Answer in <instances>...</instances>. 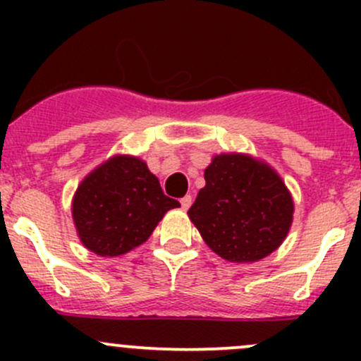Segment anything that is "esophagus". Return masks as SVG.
<instances>
[{
    "instance_id": "1",
    "label": "esophagus",
    "mask_w": 361,
    "mask_h": 361,
    "mask_svg": "<svg viewBox=\"0 0 361 361\" xmlns=\"http://www.w3.org/2000/svg\"><path fill=\"white\" fill-rule=\"evenodd\" d=\"M181 207H183V209L185 211H187L188 209V207H190L192 206V195H185V197L183 199H181Z\"/></svg>"
}]
</instances>
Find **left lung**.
Returning <instances> with one entry per match:
<instances>
[{
  "mask_svg": "<svg viewBox=\"0 0 361 361\" xmlns=\"http://www.w3.org/2000/svg\"><path fill=\"white\" fill-rule=\"evenodd\" d=\"M204 180L188 216L214 253L243 264L267 257L285 241L293 201L267 164L248 155H216Z\"/></svg>",
  "mask_w": 361,
  "mask_h": 361,
  "instance_id": "8db88e82",
  "label": "left lung"
}]
</instances>
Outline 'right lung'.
<instances>
[{"mask_svg":"<svg viewBox=\"0 0 361 361\" xmlns=\"http://www.w3.org/2000/svg\"><path fill=\"white\" fill-rule=\"evenodd\" d=\"M178 206L176 199L164 195L143 160L116 155L80 183L73 220L85 248L118 257L143 245L164 214Z\"/></svg>","mask_w":361,"mask_h":361,"instance_id":"right-lung-1","label":"right lung"}]
</instances>
